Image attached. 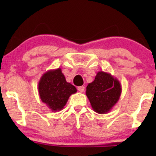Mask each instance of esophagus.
Listing matches in <instances>:
<instances>
[{"label":"esophagus","instance_id":"34e87169","mask_svg":"<svg viewBox=\"0 0 156 156\" xmlns=\"http://www.w3.org/2000/svg\"><path fill=\"white\" fill-rule=\"evenodd\" d=\"M84 87H83V86H80V87H78V91H80V92H83V91H84Z\"/></svg>","mask_w":156,"mask_h":156}]
</instances>
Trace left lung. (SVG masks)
<instances>
[{"label":"left lung","mask_w":156,"mask_h":156,"mask_svg":"<svg viewBox=\"0 0 156 156\" xmlns=\"http://www.w3.org/2000/svg\"><path fill=\"white\" fill-rule=\"evenodd\" d=\"M121 84L110 73L98 72L94 80L87 87L86 95L91 107L100 114L108 113L116 105L121 94Z\"/></svg>","instance_id":"left-lung-1"}]
</instances>
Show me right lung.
<instances>
[{"instance_id": "1", "label": "right lung", "mask_w": 156, "mask_h": 156, "mask_svg": "<svg viewBox=\"0 0 156 156\" xmlns=\"http://www.w3.org/2000/svg\"><path fill=\"white\" fill-rule=\"evenodd\" d=\"M76 91L75 87L66 81L61 68L46 72L38 83L40 99L52 112L62 109L70 96Z\"/></svg>"}]
</instances>
